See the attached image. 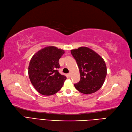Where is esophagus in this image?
<instances>
[{
	"label": "esophagus",
	"instance_id": "obj_1",
	"mask_svg": "<svg viewBox=\"0 0 132 132\" xmlns=\"http://www.w3.org/2000/svg\"><path fill=\"white\" fill-rule=\"evenodd\" d=\"M67 76H68V78H70V76H71V73H69V74H68Z\"/></svg>",
	"mask_w": 132,
	"mask_h": 132
}]
</instances>
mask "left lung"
I'll return each mask as SVG.
<instances>
[{"instance_id":"obj_1","label":"left lung","mask_w":132,"mask_h":132,"mask_svg":"<svg viewBox=\"0 0 132 132\" xmlns=\"http://www.w3.org/2000/svg\"><path fill=\"white\" fill-rule=\"evenodd\" d=\"M76 61L80 74V80L74 84L75 88L82 93L91 94L103 86L107 74L103 58L92 49L80 47L71 50Z\"/></svg>"}]
</instances>
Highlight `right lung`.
I'll return each instance as SVG.
<instances>
[{
	"mask_svg": "<svg viewBox=\"0 0 132 132\" xmlns=\"http://www.w3.org/2000/svg\"><path fill=\"white\" fill-rule=\"evenodd\" d=\"M64 53L55 46L45 47L34 54L29 62L28 75L31 84L44 95H51L60 90L67 78L60 74L59 60Z\"/></svg>",
	"mask_w": 132,
	"mask_h": 132,
	"instance_id": "add662e5",
	"label": "right lung"
}]
</instances>
